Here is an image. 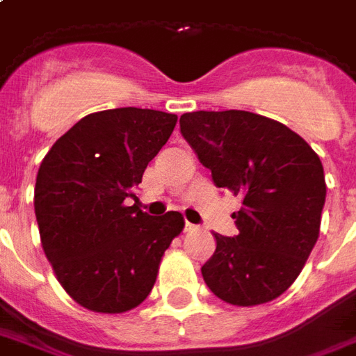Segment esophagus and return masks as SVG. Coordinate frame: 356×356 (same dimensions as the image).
I'll use <instances>...</instances> for the list:
<instances>
[{"label":"esophagus","mask_w":356,"mask_h":356,"mask_svg":"<svg viewBox=\"0 0 356 356\" xmlns=\"http://www.w3.org/2000/svg\"><path fill=\"white\" fill-rule=\"evenodd\" d=\"M194 228H196V225H192V222H188V220H186V222H185V232L194 230Z\"/></svg>","instance_id":"1"}]
</instances>
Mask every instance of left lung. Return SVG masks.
<instances>
[{
    "instance_id": "1",
    "label": "left lung",
    "mask_w": 356,
    "mask_h": 356,
    "mask_svg": "<svg viewBox=\"0 0 356 356\" xmlns=\"http://www.w3.org/2000/svg\"><path fill=\"white\" fill-rule=\"evenodd\" d=\"M181 134L218 188L241 198L238 236L215 234L205 285L232 305H259L296 281L317 243L326 183L323 164L296 131L249 111L181 115Z\"/></svg>"
}]
</instances>
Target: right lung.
Masks as SVG:
<instances>
[{
  "label": "right lung",
  "instance_id": "obj_1",
  "mask_svg": "<svg viewBox=\"0 0 356 356\" xmlns=\"http://www.w3.org/2000/svg\"><path fill=\"white\" fill-rule=\"evenodd\" d=\"M177 115L120 107L92 113L65 131L39 165L33 207L56 279L79 305L124 313L143 302L185 220L126 205L170 139Z\"/></svg>",
  "mask_w": 356,
  "mask_h": 356
}]
</instances>
